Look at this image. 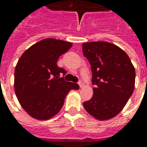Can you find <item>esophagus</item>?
Segmentation results:
<instances>
[{"mask_svg":"<svg viewBox=\"0 0 147 147\" xmlns=\"http://www.w3.org/2000/svg\"><path fill=\"white\" fill-rule=\"evenodd\" d=\"M79 86H80V88H82V87H83V86H84V84H83V83L82 82V81H80V83H79Z\"/></svg>","mask_w":147,"mask_h":147,"instance_id":"34e87169","label":"esophagus"}]
</instances>
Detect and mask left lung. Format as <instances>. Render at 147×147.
<instances>
[{
    "label": "left lung",
    "mask_w": 147,
    "mask_h": 147,
    "mask_svg": "<svg viewBox=\"0 0 147 147\" xmlns=\"http://www.w3.org/2000/svg\"><path fill=\"white\" fill-rule=\"evenodd\" d=\"M84 57L92 71L94 94L83 102L86 111L98 120H109L119 114L131 96L136 71L122 49L106 42L83 43Z\"/></svg>",
    "instance_id": "left-lung-1"
}]
</instances>
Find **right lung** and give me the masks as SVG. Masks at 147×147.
Here are the masks:
<instances>
[{
    "mask_svg": "<svg viewBox=\"0 0 147 147\" xmlns=\"http://www.w3.org/2000/svg\"><path fill=\"white\" fill-rule=\"evenodd\" d=\"M71 42L42 39L22 54L15 68L14 88L22 108L34 119L46 120L57 114L76 83L59 78L66 71L57 64L60 56L71 47Z\"/></svg>",
    "mask_w": 147,
    "mask_h": 147,
    "instance_id": "1",
    "label": "right lung"
}]
</instances>
